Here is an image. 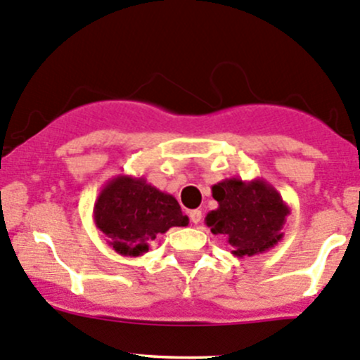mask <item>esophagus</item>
Instances as JSON below:
<instances>
[{"label":"esophagus","instance_id":"34e87169","mask_svg":"<svg viewBox=\"0 0 360 360\" xmlns=\"http://www.w3.org/2000/svg\"><path fill=\"white\" fill-rule=\"evenodd\" d=\"M188 217H191V221H192V224H199V221L202 220V213H201V210H192L191 213H188Z\"/></svg>","mask_w":360,"mask_h":360}]
</instances>
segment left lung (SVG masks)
<instances>
[{
    "mask_svg": "<svg viewBox=\"0 0 360 360\" xmlns=\"http://www.w3.org/2000/svg\"><path fill=\"white\" fill-rule=\"evenodd\" d=\"M211 194L218 207L206 214L205 224L214 236L225 237L234 257L265 253L283 239L291 210L269 181L225 179L211 187Z\"/></svg>",
    "mask_w": 360,
    "mask_h": 360,
    "instance_id": "obj_1",
    "label": "left lung"
}]
</instances>
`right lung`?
I'll return each mask as SVG.
<instances>
[{"label":"right lung","instance_id":"obj_1","mask_svg":"<svg viewBox=\"0 0 360 360\" xmlns=\"http://www.w3.org/2000/svg\"><path fill=\"white\" fill-rule=\"evenodd\" d=\"M94 221L100 236L123 257H142L158 236L172 227H187L188 217L168 192L143 176L117 175L95 199Z\"/></svg>","mask_w":360,"mask_h":360}]
</instances>
